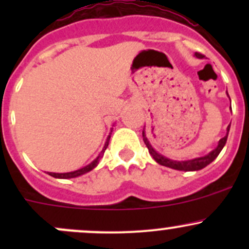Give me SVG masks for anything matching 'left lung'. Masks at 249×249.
<instances>
[{"mask_svg":"<svg viewBox=\"0 0 249 249\" xmlns=\"http://www.w3.org/2000/svg\"><path fill=\"white\" fill-rule=\"evenodd\" d=\"M195 56L199 57V59H202L205 55H202L201 53H195ZM229 130H230V125L228 126L227 135H225V136L219 141V143H218V147L215 148V149H213L210 154L205 155V157H201V158H196V159L187 160V161H175V160H170V159H167V158L162 157V155L158 154V153L153 149L152 145L149 144L148 140L145 139L144 132H142V135H143V141H144L145 145H147L148 150H149V154L152 155L153 159H154L158 164L162 165V166L171 167V169H175V170H179V171H196V170H201V169H203V167L207 166L208 164H211V162H212L213 160H214L215 158L219 155L220 150L223 149V147H224L225 143H227Z\"/></svg>","mask_w":249,"mask_h":249,"instance_id":"obj_1","label":"left lung"}]
</instances>
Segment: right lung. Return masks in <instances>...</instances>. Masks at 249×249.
I'll use <instances>...</instances> for the list:
<instances>
[{
    "instance_id": "add662e5",
    "label": "right lung",
    "mask_w": 249,
    "mask_h": 249,
    "mask_svg": "<svg viewBox=\"0 0 249 249\" xmlns=\"http://www.w3.org/2000/svg\"><path fill=\"white\" fill-rule=\"evenodd\" d=\"M109 139H110V135H109L108 137H107V141H106V143H105V147H104V149H102V152L100 153V155H99V157H97L96 159H95L94 161L91 162V164H89V165H88V166L83 167V169H80V170H77V171H73V172H67V173H54V172H48V173H49L50 176H53V177H55V178H74V177H78V176H80V175H84V173H87V172L91 171V170L94 169L95 166H97V164H99L100 159H101V158L104 157V153H105V150H106V149H107V147H108Z\"/></svg>"
}]
</instances>
